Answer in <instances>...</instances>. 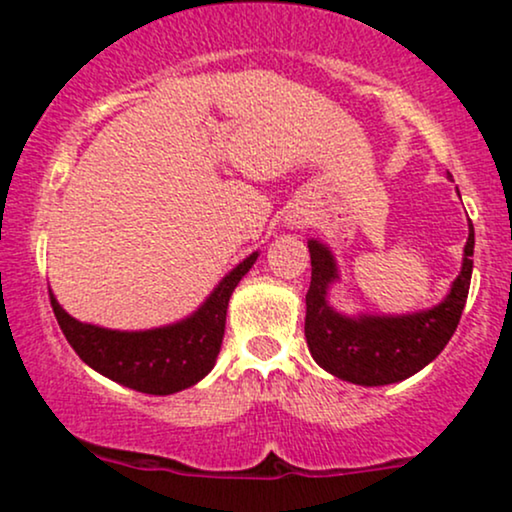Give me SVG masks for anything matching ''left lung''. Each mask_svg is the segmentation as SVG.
Listing matches in <instances>:
<instances>
[{
    "instance_id": "left-lung-1",
    "label": "left lung",
    "mask_w": 512,
    "mask_h": 512,
    "mask_svg": "<svg viewBox=\"0 0 512 512\" xmlns=\"http://www.w3.org/2000/svg\"><path fill=\"white\" fill-rule=\"evenodd\" d=\"M310 289L305 293V339L310 354L327 373L349 383L378 387L399 383L436 358L455 334L472 281L474 228L464 245L462 272L445 301L424 313L402 317H346L327 305V289L337 279L332 252L310 240Z\"/></svg>"
}]
</instances>
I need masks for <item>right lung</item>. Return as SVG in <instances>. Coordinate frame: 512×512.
<instances>
[{
    "label": "right lung",
    "instance_id": "right-lung-1",
    "mask_svg": "<svg viewBox=\"0 0 512 512\" xmlns=\"http://www.w3.org/2000/svg\"><path fill=\"white\" fill-rule=\"evenodd\" d=\"M257 260L252 252L231 274L223 276L207 303L187 320L170 327L146 332H117L105 327L84 325L62 310L50 293L60 330L84 363L93 370L146 395H173L192 387L214 368L219 356L226 308L238 281L250 272Z\"/></svg>",
    "mask_w": 512,
    "mask_h": 512
}]
</instances>
